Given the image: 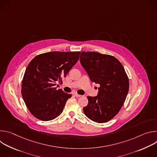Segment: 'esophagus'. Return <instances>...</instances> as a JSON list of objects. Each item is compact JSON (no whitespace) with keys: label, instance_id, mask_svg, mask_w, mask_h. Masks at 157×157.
<instances>
[{"label":"esophagus","instance_id":"esophagus-1","mask_svg":"<svg viewBox=\"0 0 157 157\" xmlns=\"http://www.w3.org/2000/svg\"><path fill=\"white\" fill-rule=\"evenodd\" d=\"M74 96H75V97H76V98H79V97L81 96L80 94H77V93H75V94H74Z\"/></svg>","mask_w":157,"mask_h":157}]
</instances>
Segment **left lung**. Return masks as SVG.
I'll return each instance as SVG.
<instances>
[{"label":"left lung","mask_w":157,"mask_h":157,"mask_svg":"<svg viewBox=\"0 0 157 157\" xmlns=\"http://www.w3.org/2000/svg\"><path fill=\"white\" fill-rule=\"evenodd\" d=\"M80 63L89 79L99 84L97 96H87L84 114L98 123L113 119L122 108L129 89V81L122 64L114 56L95 52L81 53Z\"/></svg>","instance_id":"8db88e82"}]
</instances>
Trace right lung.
I'll return each mask as SVG.
<instances>
[{
	"label": "right lung",
	"instance_id": "right-lung-1",
	"mask_svg": "<svg viewBox=\"0 0 157 157\" xmlns=\"http://www.w3.org/2000/svg\"><path fill=\"white\" fill-rule=\"evenodd\" d=\"M80 52H52L36 56L29 64L21 82V95L30 113L43 121L53 120L72 95L57 89L79 59Z\"/></svg>",
	"mask_w": 157,
	"mask_h": 157
}]
</instances>
